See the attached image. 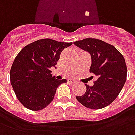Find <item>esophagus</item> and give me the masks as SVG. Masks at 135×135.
Listing matches in <instances>:
<instances>
[{"instance_id": "1", "label": "esophagus", "mask_w": 135, "mask_h": 135, "mask_svg": "<svg viewBox=\"0 0 135 135\" xmlns=\"http://www.w3.org/2000/svg\"><path fill=\"white\" fill-rule=\"evenodd\" d=\"M68 82L70 83H75V80L73 79H68Z\"/></svg>"}]
</instances>
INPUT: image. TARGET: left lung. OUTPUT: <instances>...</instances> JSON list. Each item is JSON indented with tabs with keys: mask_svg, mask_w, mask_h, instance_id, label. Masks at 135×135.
<instances>
[{
	"mask_svg": "<svg viewBox=\"0 0 135 135\" xmlns=\"http://www.w3.org/2000/svg\"><path fill=\"white\" fill-rule=\"evenodd\" d=\"M74 45L90 53V73L98 77L93 86H86V91L76 99L84 107L100 109L109 106L117 99L127 80L125 60L113 45L102 40L87 38Z\"/></svg>",
	"mask_w": 135,
	"mask_h": 135,
	"instance_id": "obj_1",
	"label": "left lung"
}]
</instances>
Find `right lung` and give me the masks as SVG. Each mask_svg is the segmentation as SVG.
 <instances>
[{"label":"right lung","instance_id":"obj_1","mask_svg":"<svg viewBox=\"0 0 135 135\" xmlns=\"http://www.w3.org/2000/svg\"><path fill=\"white\" fill-rule=\"evenodd\" d=\"M72 42L42 39L26 45L12 64L10 79L16 96L26 109L39 111L52 101L58 86L66 83L57 80L50 69L55 67L62 51Z\"/></svg>","mask_w":135,"mask_h":135}]
</instances>
